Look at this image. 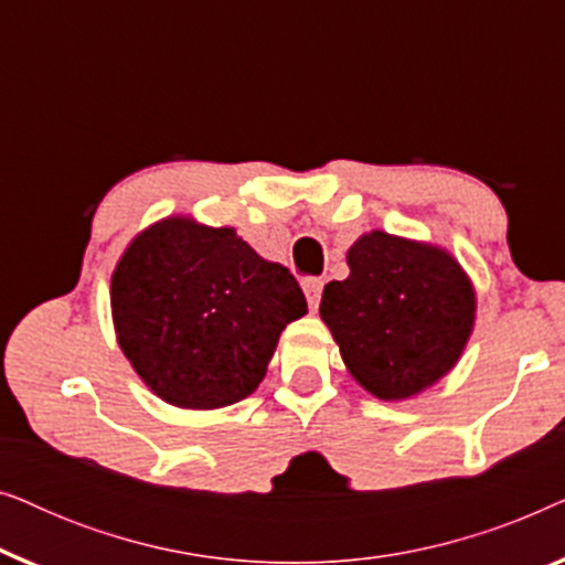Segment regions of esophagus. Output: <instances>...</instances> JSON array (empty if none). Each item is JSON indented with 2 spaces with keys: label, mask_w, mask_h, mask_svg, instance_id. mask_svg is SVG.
<instances>
[{
  "label": "esophagus",
  "mask_w": 565,
  "mask_h": 565,
  "mask_svg": "<svg viewBox=\"0 0 565 565\" xmlns=\"http://www.w3.org/2000/svg\"><path fill=\"white\" fill-rule=\"evenodd\" d=\"M303 290H306L308 306H311V311H316V308H319V300H321L323 280H319V277H306V280H303Z\"/></svg>",
  "instance_id": "esophagus-1"
}]
</instances>
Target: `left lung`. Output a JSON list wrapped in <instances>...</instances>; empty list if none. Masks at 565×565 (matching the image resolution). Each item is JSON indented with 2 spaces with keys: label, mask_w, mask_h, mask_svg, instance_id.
Here are the masks:
<instances>
[{
  "label": "left lung",
  "mask_w": 565,
  "mask_h": 565,
  "mask_svg": "<svg viewBox=\"0 0 565 565\" xmlns=\"http://www.w3.org/2000/svg\"><path fill=\"white\" fill-rule=\"evenodd\" d=\"M350 277L331 280L321 319L344 365L377 398H408L439 381L473 329L466 273L437 246L373 231L347 252Z\"/></svg>",
  "instance_id": "8db88e82"
}]
</instances>
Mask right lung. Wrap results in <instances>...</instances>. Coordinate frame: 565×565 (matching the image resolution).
Returning a JSON list of instances; mask_svg holds the SVG:
<instances>
[{"mask_svg": "<svg viewBox=\"0 0 565 565\" xmlns=\"http://www.w3.org/2000/svg\"><path fill=\"white\" fill-rule=\"evenodd\" d=\"M120 350L146 385L182 408L254 393L285 323L306 313L288 267L262 259L234 228L167 218L143 231L113 275Z\"/></svg>", "mask_w": 565, "mask_h": 565, "instance_id": "obj_1", "label": "right lung"}]
</instances>
